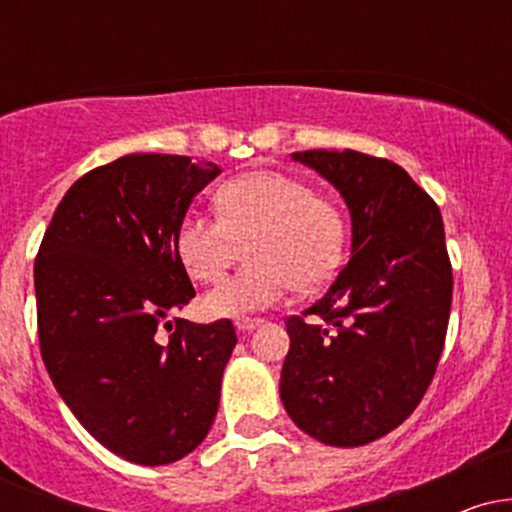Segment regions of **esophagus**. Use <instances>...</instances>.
Returning a JSON list of instances; mask_svg holds the SVG:
<instances>
[{"mask_svg": "<svg viewBox=\"0 0 512 512\" xmlns=\"http://www.w3.org/2000/svg\"><path fill=\"white\" fill-rule=\"evenodd\" d=\"M262 320L260 317H238L236 320V330L238 332H252L255 327H260Z\"/></svg>", "mask_w": 512, "mask_h": 512, "instance_id": "esophagus-1", "label": "esophagus"}]
</instances>
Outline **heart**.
I'll return each mask as SVG.
<instances>
[{"instance_id":"heart-1","label":"heart","mask_w":512,"mask_h":512,"mask_svg":"<svg viewBox=\"0 0 512 512\" xmlns=\"http://www.w3.org/2000/svg\"><path fill=\"white\" fill-rule=\"evenodd\" d=\"M216 219L187 211L173 236L182 272L211 284L226 272L238 245L250 240V269L204 296L209 317H245L296 289L330 279L344 250V216L330 199L274 170H252L216 190Z\"/></svg>"}]
</instances>
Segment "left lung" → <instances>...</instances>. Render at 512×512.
I'll return each mask as SVG.
<instances>
[{
    "label": "left lung",
    "mask_w": 512,
    "mask_h": 512,
    "mask_svg": "<svg viewBox=\"0 0 512 512\" xmlns=\"http://www.w3.org/2000/svg\"><path fill=\"white\" fill-rule=\"evenodd\" d=\"M344 199L351 260L303 317H289L281 402L334 448L387 436L416 409L448 330L452 269L443 216L404 168L358 151H296Z\"/></svg>",
    "instance_id": "left-lung-1"
}]
</instances>
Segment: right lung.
Instances as JSON below:
<instances>
[{"instance_id": "right-lung-1", "label": "right lung", "mask_w": 512, "mask_h": 512, "mask_svg": "<svg viewBox=\"0 0 512 512\" xmlns=\"http://www.w3.org/2000/svg\"><path fill=\"white\" fill-rule=\"evenodd\" d=\"M221 170L190 156L132 154L79 178L38 257L40 354L52 385L103 448L146 467L207 438L236 346L231 320L175 317L195 298L175 257L178 221Z\"/></svg>"}]
</instances>
